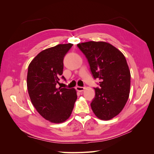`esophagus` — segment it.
Segmentation results:
<instances>
[{"mask_svg":"<svg viewBox=\"0 0 154 154\" xmlns=\"http://www.w3.org/2000/svg\"><path fill=\"white\" fill-rule=\"evenodd\" d=\"M76 89L78 91V92H82L85 89V87H79V86H76Z\"/></svg>","mask_w":154,"mask_h":154,"instance_id":"1","label":"esophagus"}]
</instances>
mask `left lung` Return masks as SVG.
<instances>
[{
    "label": "left lung",
    "mask_w": 154,
    "mask_h": 154,
    "mask_svg": "<svg viewBox=\"0 0 154 154\" xmlns=\"http://www.w3.org/2000/svg\"><path fill=\"white\" fill-rule=\"evenodd\" d=\"M77 45L87 57L93 76L100 81L91 103L93 112L101 120L112 119L122 112L129 97L130 72L125 56L106 42Z\"/></svg>",
    "instance_id": "left-lung-1"
}]
</instances>
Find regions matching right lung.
Masks as SVG:
<instances>
[{
  "label": "right lung",
  "mask_w": 154,
  "mask_h": 154,
  "mask_svg": "<svg viewBox=\"0 0 154 154\" xmlns=\"http://www.w3.org/2000/svg\"><path fill=\"white\" fill-rule=\"evenodd\" d=\"M72 45L58 44L44 49L28 67L27 87L31 103L44 119L53 123L69 118L77 99L74 88L57 87L63 74V57Z\"/></svg>",
  "instance_id": "right-lung-1"
}]
</instances>
